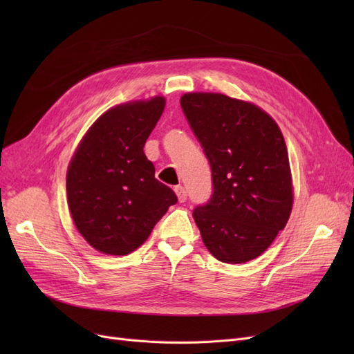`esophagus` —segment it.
I'll use <instances>...</instances> for the list:
<instances>
[{
  "mask_svg": "<svg viewBox=\"0 0 354 354\" xmlns=\"http://www.w3.org/2000/svg\"><path fill=\"white\" fill-rule=\"evenodd\" d=\"M176 195L178 198V202H185L187 199V192L183 186H176Z\"/></svg>",
  "mask_w": 354,
  "mask_h": 354,
  "instance_id": "34e87169",
  "label": "esophagus"
}]
</instances>
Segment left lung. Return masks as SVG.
I'll use <instances>...</instances> for the list:
<instances>
[{
    "label": "left lung",
    "mask_w": 354,
    "mask_h": 354,
    "mask_svg": "<svg viewBox=\"0 0 354 354\" xmlns=\"http://www.w3.org/2000/svg\"><path fill=\"white\" fill-rule=\"evenodd\" d=\"M212 173V195L194 209L208 251L223 263L257 259L282 230L292 209L286 145L270 115L218 93L180 99Z\"/></svg>",
    "instance_id": "8db88e82"
}]
</instances>
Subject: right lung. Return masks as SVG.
Wrapping results in <instances>:
<instances>
[{
    "label": "right lung",
    "instance_id": "right-lung-1",
    "mask_svg": "<svg viewBox=\"0 0 354 354\" xmlns=\"http://www.w3.org/2000/svg\"><path fill=\"white\" fill-rule=\"evenodd\" d=\"M164 108L159 95L115 106L90 127L71 159L66 194L75 227L103 254L137 250L177 203L143 152Z\"/></svg>",
    "mask_w": 354,
    "mask_h": 354
}]
</instances>
